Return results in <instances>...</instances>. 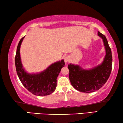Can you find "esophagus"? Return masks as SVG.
Instances as JSON below:
<instances>
[{
  "label": "esophagus",
  "instance_id": "1",
  "mask_svg": "<svg viewBox=\"0 0 123 123\" xmlns=\"http://www.w3.org/2000/svg\"><path fill=\"white\" fill-rule=\"evenodd\" d=\"M64 62H65L66 63H67V62L69 61V57L68 56H66L64 58Z\"/></svg>",
  "mask_w": 123,
  "mask_h": 123
}]
</instances>
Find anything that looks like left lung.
<instances>
[{"label":"left lung","instance_id":"left-lung-1","mask_svg":"<svg viewBox=\"0 0 123 123\" xmlns=\"http://www.w3.org/2000/svg\"><path fill=\"white\" fill-rule=\"evenodd\" d=\"M98 36L103 39L106 55L102 63L89 70L84 69L78 65L70 63L69 78L75 89L85 93L98 90L103 87L111 74L112 67V52L105 35L98 31Z\"/></svg>","mask_w":123,"mask_h":123}]
</instances>
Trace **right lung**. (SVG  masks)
<instances>
[{
    "label": "right lung",
    "instance_id": "1",
    "mask_svg": "<svg viewBox=\"0 0 123 123\" xmlns=\"http://www.w3.org/2000/svg\"><path fill=\"white\" fill-rule=\"evenodd\" d=\"M24 38V37L22 38L18 43L15 56V65L18 78L23 85L33 94L37 96L50 94L56 89L57 78L65 64L64 60L51 64L40 73H27L23 68L19 52L20 45Z\"/></svg>",
    "mask_w": 123,
    "mask_h": 123
}]
</instances>
